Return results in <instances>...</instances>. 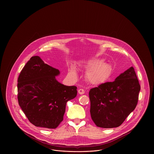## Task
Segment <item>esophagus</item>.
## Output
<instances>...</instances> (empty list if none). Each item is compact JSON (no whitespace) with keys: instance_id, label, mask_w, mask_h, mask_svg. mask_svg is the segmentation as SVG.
Wrapping results in <instances>:
<instances>
[{"instance_id":"1","label":"esophagus","mask_w":154,"mask_h":154,"mask_svg":"<svg viewBox=\"0 0 154 154\" xmlns=\"http://www.w3.org/2000/svg\"><path fill=\"white\" fill-rule=\"evenodd\" d=\"M78 93H79V94H81V95L84 94L85 93V91H84L83 89H79L78 90Z\"/></svg>"}]
</instances>
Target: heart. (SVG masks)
I'll list each match as a JSON object with an SVG mask.
<instances>
[{
	"mask_svg": "<svg viewBox=\"0 0 154 154\" xmlns=\"http://www.w3.org/2000/svg\"><path fill=\"white\" fill-rule=\"evenodd\" d=\"M88 70L86 73V78L92 84L99 85L107 81L112 73V66L110 63L104 62L103 59H95L91 60L86 65ZM72 71L76 73L73 68Z\"/></svg>",
	"mask_w": 154,
	"mask_h": 154,
	"instance_id": "b5f03b06",
	"label": "heart"
}]
</instances>
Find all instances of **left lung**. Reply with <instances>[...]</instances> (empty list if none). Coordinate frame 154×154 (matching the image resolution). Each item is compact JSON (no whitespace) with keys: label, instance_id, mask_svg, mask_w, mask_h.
I'll use <instances>...</instances> for the list:
<instances>
[{"label":"left lung","instance_id":"obj_1","mask_svg":"<svg viewBox=\"0 0 154 154\" xmlns=\"http://www.w3.org/2000/svg\"><path fill=\"white\" fill-rule=\"evenodd\" d=\"M140 86L133 67L114 81L100 84L89 92L91 119L97 126H120L136 107Z\"/></svg>","mask_w":154,"mask_h":154}]
</instances>
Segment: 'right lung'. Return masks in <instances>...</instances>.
<instances>
[{"instance_id":"obj_1","label":"right lung","mask_w":154,"mask_h":154,"mask_svg":"<svg viewBox=\"0 0 154 154\" xmlns=\"http://www.w3.org/2000/svg\"><path fill=\"white\" fill-rule=\"evenodd\" d=\"M60 71L37 56L23 67L18 79V103L28 120L37 127L55 129L63 120L66 103L77 95V87L59 82Z\"/></svg>"}]
</instances>
